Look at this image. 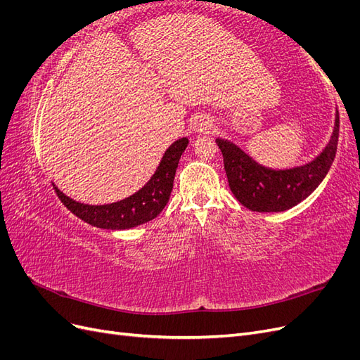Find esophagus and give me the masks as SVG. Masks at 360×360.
<instances>
[{
  "label": "esophagus",
  "instance_id": "34e87169",
  "mask_svg": "<svg viewBox=\"0 0 360 360\" xmlns=\"http://www.w3.org/2000/svg\"><path fill=\"white\" fill-rule=\"evenodd\" d=\"M195 129H197L198 134H209L210 130L213 129V124H212L210 120L201 118V120H198V122H197V126H195Z\"/></svg>",
  "mask_w": 360,
  "mask_h": 360
}]
</instances>
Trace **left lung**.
<instances>
[{"mask_svg": "<svg viewBox=\"0 0 360 360\" xmlns=\"http://www.w3.org/2000/svg\"><path fill=\"white\" fill-rule=\"evenodd\" d=\"M340 136V114H335V127L321 153L302 167L270 169L259 165L242 148L217 138L216 144L224 156L228 184L238 202L252 212H284L297 205L317 189L330 169Z\"/></svg>", "mask_w": 360, "mask_h": 360, "instance_id": "obj_1", "label": "left lung"}]
</instances>
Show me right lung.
<instances>
[{
  "label": "right lung",
  "mask_w": 360,
  "mask_h": 360,
  "mask_svg": "<svg viewBox=\"0 0 360 360\" xmlns=\"http://www.w3.org/2000/svg\"><path fill=\"white\" fill-rule=\"evenodd\" d=\"M188 144V138H181L171 144L146 186L122 201L90 205L69 198L58 188H56V192L61 202L73 214L93 226L103 228V230H127V228L138 226L155 219L167 205L180 156L186 150Z\"/></svg>",
  "instance_id": "add662e5"
}]
</instances>
